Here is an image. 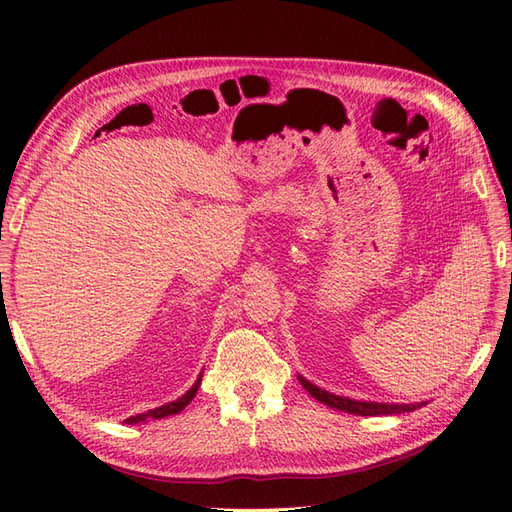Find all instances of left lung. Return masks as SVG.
Instances as JSON below:
<instances>
[{
    "label": "left lung",
    "instance_id": "8db88e82",
    "mask_svg": "<svg viewBox=\"0 0 512 512\" xmlns=\"http://www.w3.org/2000/svg\"><path fill=\"white\" fill-rule=\"evenodd\" d=\"M299 382L303 384V389L312 395L314 399H318L320 404L342 410L348 414H356V416H389V414H404V412H414L416 408L425 406L427 401H418V404H382V401H361V399H350L344 395H335L320 389V386L312 384L307 378H303L301 374L297 376Z\"/></svg>",
    "mask_w": 512,
    "mask_h": 512
}]
</instances>
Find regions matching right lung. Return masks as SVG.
Wrapping results in <instances>:
<instances>
[{
    "label": "right lung",
    "mask_w": 512,
    "mask_h": 512,
    "mask_svg": "<svg viewBox=\"0 0 512 512\" xmlns=\"http://www.w3.org/2000/svg\"><path fill=\"white\" fill-rule=\"evenodd\" d=\"M200 380H203V371H200V374H198L196 382L192 384V389L185 391L179 399L168 401V404H164V406H160V408H153V410H149V412H145V414L130 416V418H126V421H123V423H126V425H136V423H147V421H160V418H168V416L179 414L181 410H185V406H190V401L196 397V393H198V389H200Z\"/></svg>",
    "instance_id": "obj_1"
}]
</instances>
